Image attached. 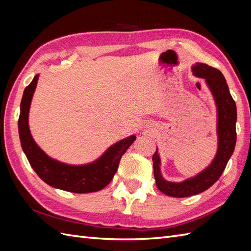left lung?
<instances>
[{
    "label": "left lung",
    "instance_id": "1",
    "mask_svg": "<svg viewBox=\"0 0 251 251\" xmlns=\"http://www.w3.org/2000/svg\"><path fill=\"white\" fill-rule=\"evenodd\" d=\"M192 71L195 76L205 79L214 96L218 112V151L209 166L195 177L182 182H169L162 177L159 169L161 159L156 150L152 157L156 186L162 193L173 197H188L209 189L225 172L236 145V103L232 98L223 74L218 69L200 62L192 67Z\"/></svg>",
    "mask_w": 251,
    "mask_h": 251
}]
</instances>
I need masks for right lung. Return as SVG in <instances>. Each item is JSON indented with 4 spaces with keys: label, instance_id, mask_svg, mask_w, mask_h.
Segmentation results:
<instances>
[{
    "label": "right lung",
    "instance_id": "add662e5",
    "mask_svg": "<svg viewBox=\"0 0 251 251\" xmlns=\"http://www.w3.org/2000/svg\"><path fill=\"white\" fill-rule=\"evenodd\" d=\"M39 74L25 87L20 103L18 131L21 147L37 176L52 188L73 193H92L108 185L119 168L121 157L136 140L131 135L111 146L97 161L86 165H68L46 155L36 145L29 129V110Z\"/></svg>",
    "mask_w": 251,
    "mask_h": 251
}]
</instances>
